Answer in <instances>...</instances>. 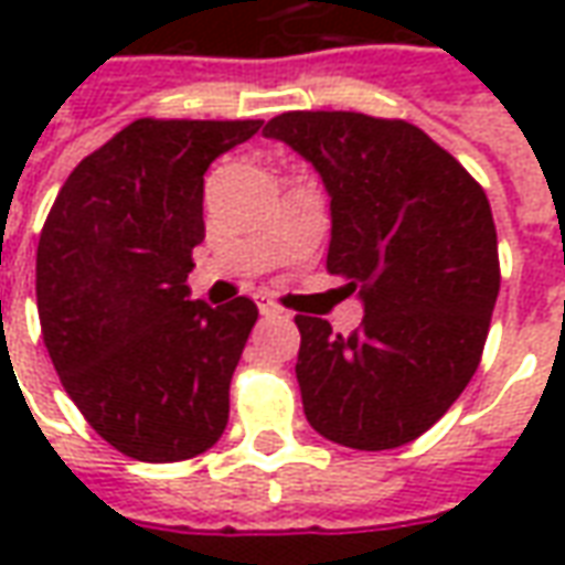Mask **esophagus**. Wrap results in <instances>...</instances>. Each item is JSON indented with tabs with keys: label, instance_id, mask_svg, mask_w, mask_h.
<instances>
[{
	"label": "esophagus",
	"instance_id": "1",
	"mask_svg": "<svg viewBox=\"0 0 565 565\" xmlns=\"http://www.w3.org/2000/svg\"><path fill=\"white\" fill-rule=\"evenodd\" d=\"M257 308H259V315H266V318H271V315H281V306L275 302V299H269V296H257Z\"/></svg>",
	"mask_w": 565,
	"mask_h": 565
}]
</instances>
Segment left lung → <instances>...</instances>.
Here are the masks:
<instances>
[{"instance_id":"obj_1","label":"left lung","mask_w":565,"mask_h":565,"mask_svg":"<svg viewBox=\"0 0 565 565\" xmlns=\"http://www.w3.org/2000/svg\"><path fill=\"white\" fill-rule=\"evenodd\" d=\"M263 136L320 172L332 211L327 269L366 308L351 335L296 318L308 424L344 448L408 445L457 403L484 354L499 296L484 186L408 120L287 111Z\"/></svg>"}]
</instances>
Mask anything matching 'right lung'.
Wrapping results in <instances>:
<instances>
[{"instance_id": "1", "label": "right lung", "mask_w": 565, "mask_h": 565, "mask_svg": "<svg viewBox=\"0 0 565 565\" xmlns=\"http://www.w3.org/2000/svg\"><path fill=\"white\" fill-rule=\"evenodd\" d=\"M263 120L139 117L75 166L35 254L42 339L99 436L141 462L209 450L257 306L190 299L202 174Z\"/></svg>"}]
</instances>
